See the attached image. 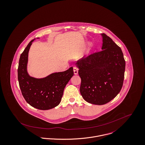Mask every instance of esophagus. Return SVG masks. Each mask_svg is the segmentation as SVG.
Segmentation results:
<instances>
[{
  "label": "esophagus",
  "mask_w": 145,
  "mask_h": 145,
  "mask_svg": "<svg viewBox=\"0 0 145 145\" xmlns=\"http://www.w3.org/2000/svg\"><path fill=\"white\" fill-rule=\"evenodd\" d=\"M73 72H74V74H76V75L78 74V68L77 67L74 66L73 67Z\"/></svg>",
  "instance_id": "esophagus-1"
}]
</instances>
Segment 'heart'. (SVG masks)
<instances>
[{
    "instance_id": "heart-1",
    "label": "heart",
    "mask_w": 145,
    "mask_h": 145,
    "mask_svg": "<svg viewBox=\"0 0 145 145\" xmlns=\"http://www.w3.org/2000/svg\"><path fill=\"white\" fill-rule=\"evenodd\" d=\"M91 46H92V44H89V48H90L91 47Z\"/></svg>"
}]
</instances>
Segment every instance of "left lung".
Masks as SVG:
<instances>
[{"mask_svg":"<svg viewBox=\"0 0 145 145\" xmlns=\"http://www.w3.org/2000/svg\"><path fill=\"white\" fill-rule=\"evenodd\" d=\"M101 50L78 61L80 92L87 102L102 105L120 92L123 83L125 61L121 48L105 34Z\"/></svg>","mask_w":145,"mask_h":145,"instance_id":"left-lung-1","label":"left lung"}]
</instances>
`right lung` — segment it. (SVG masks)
Here are the masks:
<instances>
[{
  "label": "right lung",
  "mask_w": 145,
  "mask_h": 145,
  "mask_svg": "<svg viewBox=\"0 0 145 145\" xmlns=\"http://www.w3.org/2000/svg\"><path fill=\"white\" fill-rule=\"evenodd\" d=\"M35 40L29 43L20 55L18 79L22 93L27 102L35 108L48 110L60 103L65 87L74 74L73 69L71 67L64 72L53 73L40 78L31 76L27 71L28 53Z\"/></svg>",
  "instance_id": "add662e5"
}]
</instances>
